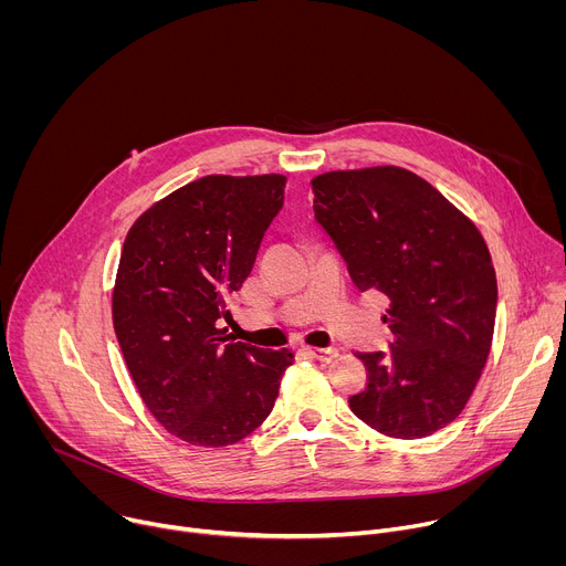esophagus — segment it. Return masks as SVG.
<instances>
[{"instance_id": "obj_1", "label": "esophagus", "mask_w": 566, "mask_h": 566, "mask_svg": "<svg viewBox=\"0 0 566 566\" xmlns=\"http://www.w3.org/2000/svg\"><path fill=\"white\" fill-rule=\"evenodd\" d=\"M308 356L322 360V363H332L334 358H338V349L336 347H306L304 349Z\"/></svg>"}]
</instances>
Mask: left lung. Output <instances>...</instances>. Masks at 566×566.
Returning a JSON list of instances; mask_svg holds the SVG:
<instances>
[{"instance_id": "1", "label": "left lung", "mask_w": 566, "mask_h": 566, "mask_svg": "<svg viewBox=\"0 0 566 566\" xmlns=\"http://www.w3.org/2000/svg\"><path fill=\"white\" fill-rule=\"evenodd\" d=\"M313 210L360 291L389 297V352H356L367 385L352 412L391 439L452 423L489 360L497 277L474 221L434 186L398 166L311 179Z\"/></svg>"}]
</instances>
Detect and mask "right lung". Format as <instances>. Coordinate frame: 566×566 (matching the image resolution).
I'll return each instance as SVG.
<instances>
[{
  "label": "right lung",
  "mask_w": 566,
  "mask_h": 566,
  "mask_svg": "<svg viewBox=\"0 0 566 566\" xmlns=\"http://www.w3.org/2000/svg\"><path fill=\"white\" fill-rule=\"evenodd\" d=\"M284 175H208L129 228L112 293L114 332L151 417L201 448L249 437L273 410L291 349L234 343L219 319L284 203Z\"/></svg>",
  "instance_id": "add662e5"
}]
</instances>
